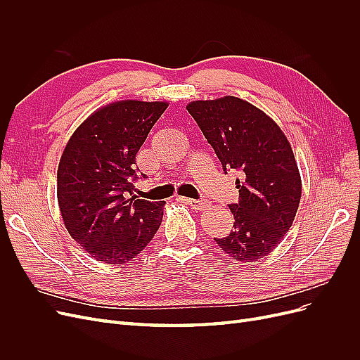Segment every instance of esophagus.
<instances>
[{"label":"esophagus","instance_id":"34e87169","mask_svg":"<svg viewBox=\"0 0 360 360\" xmlns=\"http://www.w3.org/2000/svg\"><path fill=\"white\" fill-rule=\"evenodd\" d=\"M183 202H186L188 205H191L193 210H205L210 207V202H207L204 200H192V198H181Z\"/></svg>","mask_w":360,"mask_h":360}]
</instances>
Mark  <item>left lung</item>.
Here are the masks:
<instances>
[{
    "instance_id": "left-lung-1",
    "label": "left lung",
    "mask_w": 360,
    "mask_h": 360,
    "mask_svg": "<svg viewBox=\"0 0 360 360\" xmlns=\"http://www.w3.org/2000/svg\"><path fill=\"white\" fill-rule=\"evenodd\" d=\"M186 110L214 148L222 168L240 172L238 202L230 205L234 230L214 238L237 261L267 257L296 217L302 179L285 134L264 111L234 96L193 101Z\"/></svg>"
}]
</instances>
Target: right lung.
Here are the masks:
<instances>
[{
    "instance_id": "right-lung-1",
    "label": "right lung",
    "mask_w": 360,
    "mask_h": 360,
    "mask_svg": "<svg viewBox=\"0 0 360 360\" xmlns=\"http://www.w3.org/2000/svg\"><path fill=\"white\" fill-rule=\"evenodd\" d=\"M168 102L117 101L76 127L58 163L57 198L69 234L106 264H126L159 230L165 201L135 200L134 163Z\"/></svg>"
}]
</instances>
